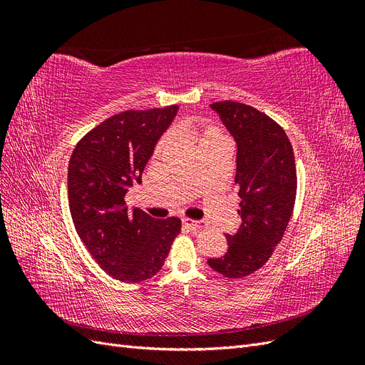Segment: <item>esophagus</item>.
Wrapping results in <instances>:
<instances>
[{
  "label": "esophagus",
  "mask_w": 365,
  "mask_h": 365,
  "mask_svg": "<svg viewBox=\"0 0 365 365\" xmlns=\"http://www.w3.org/2000/svg\"><path fill=\"white\" fill-rule=\"evenodd\" d=\"M182 224L185 227H189L190 230H200V228L204 227L202 220H195V219H190V217H182Z\"/></svg>",
  "instance_id": "1"
}]
</instances>
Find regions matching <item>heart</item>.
<instances>
[{
	"mask_svg": "<svg viewBox=\"0 0 365 365\" xmlns=\"http://www.w3.org/2000/svg\"><path fill=\"white\" fill-rule=\"evenodd\" d=\"M222 134H220V132L217 130V129H213V128H207V129H204L202 130V137H201V143H204V141H207V140H212V138H216V137H220ZM169 140H170V135H164L160 141H158V145H157V152H160V150H163L164 149V146L168 145L169 143Z\"/></svg>",
	"mask_w": 365,
	"mask_h": 365,
	"instance_id": "heart-1",
	"label": "heart"
}]
</instances>
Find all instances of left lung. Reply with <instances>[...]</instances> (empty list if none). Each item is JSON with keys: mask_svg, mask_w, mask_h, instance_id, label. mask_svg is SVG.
<instances>
[{"mask_svg": "<svg viewBox=\"0 0 365 365\" xmlns=\"http://www.w3.org/2000/svg\"><path fill=\"white\" fill-rule=\"evenodd\" d=\"M210 106L237 145L242 225L235 236L227 235L224 256L208 264L228 279H242L269 260L288 228L297 195L294 150L284 129L259 109L231 101Z\"/></svg>", "mask_w": 365, "mask_h": 365, "instance_id": "1", "label": "left lung"}]
</instances>
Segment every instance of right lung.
I'll return each instance as SVG.
<instances>
[{"label":"right lung","instance_id":"obj_1","mask_svg":"<svg viewBox=\"0 0 365 365\" xmlns=\"http://www.w3.org/2000/svg\"><path fill=\"white\" fill-rule=\"evenodd\" d=\"M178 106L130 109L106 118L77 143L68 164V204L77 235L108 275L150 279L169 256L181 219L129 213L125 195L141 173Z\"/></svg>","mask_w":365,"mask_h":365}]
</instances>
